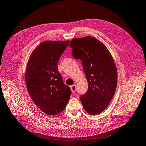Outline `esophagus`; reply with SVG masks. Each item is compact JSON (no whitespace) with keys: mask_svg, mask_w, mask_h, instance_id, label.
Instances as JSON below:
<instances>
[{"mask_svg":"<svg viewBox=\"0 0 146 146\" xmlns=\"http://www.w3.org/2000/svg\"><path fill=\"white\" fill-rule=\"evenodd\" d=\"M70 90L73 93H75L77 90V86L76 85H72L70 86Z\"/></svg>","mask_w":146,"mask_h":146,"instance_id":"34e87169","label":"esophagus"}]
</instances>
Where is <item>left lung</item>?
I'll return each mask as SVG.
<instances>
[{
	"label": "left lung",
	"mask_w": 146,
	"mask_h": 146,
	"mask_svg": "<svg viewBox=\"0 0 146 146\" xmlns=\"http://www.w3.org/2000/svg\"><path fill=\"white\" fill-rule=\"evenodd\" d=\"M69 46L73 57L82 60L88 82L80 101L87 112L99 114L109 106L115 92L117 72L114 61L105 45L95 37L74 38Z\"/></svg>",
	"instance_id": "8db88e82"
}]
</instances>
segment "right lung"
Instances as JSON below:
<instances>
[{
    "label": "right lung",
    "instance_id": "1",
    "mask_svg": "<svg viewBox=\"0 0 146 146\" xmlns=\"http://www.w3.org/2000/svg\"><path fill=\"white\" fill-rule=\"evenodd\" d=\"M69 43V40L43 42L28 60L25 79L29 94L37 108L48 115L62 112L71 95L57 67Z\"/></svg>",
    "mask_w": 146,
    "mask_h": 146
}]
</instances>
